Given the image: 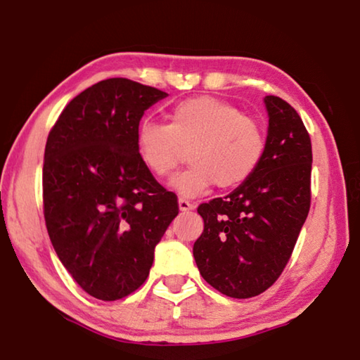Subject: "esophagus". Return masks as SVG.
<instances>
[{
    "label": "esophagus",
    "mask_w": 360,
    "mask_h": 360,
    "mask_svg": "<svg viewBox=\"0 0 360 360\" xmlns=\"http://www.w3.org/2000/svg\"><path fill=\"white\" fill-rule=\"evenodd\" d=\"M192 209H195L194 202H189L186 199H179V210L187 212V210H192Z\"/></svg>",
    "instance_id": "obj_1"
}]
</instances>
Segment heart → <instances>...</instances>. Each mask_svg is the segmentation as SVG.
I'll return each instance as SVG.
<instances>
[{"label": "heart", "instance_id": "heart-1", "mask_svg": "<svg viewBox=\"0 0 360 360\" xmlns=\"http://www.w3.org/2000/svg\"><path fill=\"white\" fill-rule=\"evenodd\" d=\"M136 153L156 178H166L186 160L191 166L173 179L181 195H199L212 186L233 189L251 178L266 151V134L256 119L214 96L181 101L168 124L145 119L136 127Z\"/></svg>", "mask_w": 360, "mask_h": 360}]
</instances>
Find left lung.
<instances>
[{"label":"left lung","mask_w":360,"mask_h":360,"mask_svg":"<svg viewBox=\"0 0 360 360\" xmlns=\"http://www.w3.org/2000/svg\"><path fill=\"white\" fill-rule=\"evenodd\" d=\"M269 130L259 168L226 197L200 204L194 259L212 287L256 297L279 279L311 202V140L287 101L266 96Z\"/></svg>","instance_id":"left-lung-1"}]
</instances>
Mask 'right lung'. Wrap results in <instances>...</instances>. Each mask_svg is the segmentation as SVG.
Masks as SVG:
<instances>
[{
    "mask_svg": "<svg viewBox=\"0 0 360 360\" xmlns=\"http://www.w3.org/2000/svg\"><path fill=\"white\" fill-rule=\"evenodd\" d=\"M165 91L99 81L62 110L45 145L44 217L53 250L91 297L119 300L150 274L155 246L179 214L178 195L136 153L141 115Z\"/></svg>",
    "mask_w": 360,
    "mask_h": 360,
    "instance_id": "obj_1",
    "label": "right lung"
}]
</instances>
